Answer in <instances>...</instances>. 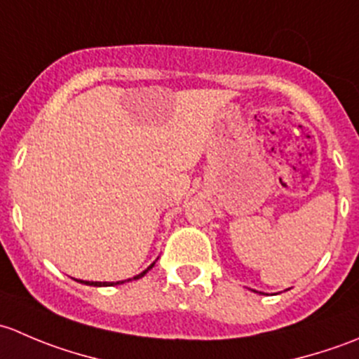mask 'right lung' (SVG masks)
<instances>
[{
	"label": "right lung",
	"instance_id": "add662e5",
	"mask_svg": "<svg viewBox=\"0 0 359 359\" xmlns=\"http://www.w3.org/2000/svg\"><path fill=\"white\" fill-rule=\"evenodd\" d=\"M153 266L154 264H151L149 267H147L146 271H144V273H140V274H137L135 278H133V280H139V278H142L144 274L147 273V271H151L153 269ZM130 281V280H128ZM79 283H85V285H90V287H112V285H119V283H125V281H118V283H106V281H104V283H100V281H81L79 280Z\"/></svg>",
	"mask_w": 359,
	"mask_h": 359
}]
</instances>
